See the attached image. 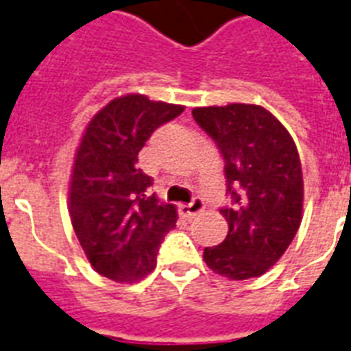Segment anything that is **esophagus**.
<instances>
[{"mask_svg":"<svg viewBox=\"0 0 351 351\" xmlns=\"http://www.w3.org/2000/svg\"><path fill=\"white\" fill-rule=\"evenodd\" d=\"M204 210V203L203 199L195 197L192 201V203L189 204H179V214H181V217H184V219H192V217H195L197 214H201Z\"/></svg>","mask_w":351,"mask_h":351,"instance_id":"34e87169","label":"esophagus"}]
</instances>
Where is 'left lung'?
Masks as SVG:
<instances>
[{
  "label": "left lung",
  "instance_id": "obj_1",
  "mask_svg": "<svg viewBox=\"0 0 351 351\" xmlns=\"http://www.w3.org/2000/svg\"><path fill=\"white\" fill-rule=\"evenodd\" d=\"M192 116L223 154L232 197V204L221 208L228 235L221 245L204 248V263L232 281L263 276L301 226L304 184L295 143L259 105L197 106Z\"/></svg>",
  "mask_w": 351,
  "mask_h": 351
}]
</instances>
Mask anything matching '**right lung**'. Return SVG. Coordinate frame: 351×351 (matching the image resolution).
Segmentation results:
<instances>
[{
  "instance_id": "right-lung-1",
  "label": "right lung",
  "mask_w": 351,
  "mask_h": 351,
  "mask_svg": "<svg viewBox=\"0 0 351 351\" xmlns=\"http://www.w3.org/2000/svg\"><path fill=\"white\" fill-rule=\"evenodd\" d=\"M183 110L141 94L116 97L92 117L75 150L70 219L86 259L112 281L147 277L161 241L176 226L178 210L148 195L154 179L137 167V156L156 128Z\"/></svg>"
}]
</instances>
